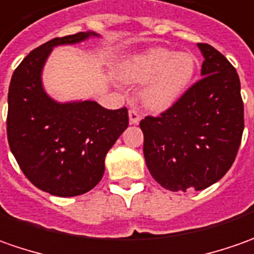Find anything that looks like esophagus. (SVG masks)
<instances>
[{
	"label": "esophagus",
	"mask_w": 254,
	"mask_h": 254,
	"mask_svg": "<svg viewBox=\"0 0 254 254\" xmlns=\"http://www.w3.org/2000/svg\"><path fill=\"white\" fill-rule=\"evenodd\" d=\"M140 118H142L140 114H139L135 108H130V110H129V121H130V124H133V125L139 124V122H140Z\"/></svg>",
	"instance_id": "1"
}]
</instances>
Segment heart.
<instances>
[{
    "label": "heart",
    "instance_id": "heart-1",
    "mask_svg": "<svg viewBox=\"0 0 254 254\" xmlns=\"http://www.w3.org/2000/svg\"><path fill=\"white\" fill-rule=\"evenodd\" d=\"M195 71V59L188 53L176 55L167 49H149L129 59L121 70L127 83L150 81L143 91L147 108L163 111L173 105L186 91Z\"/></svg>",
    "mask_w": 254,
    "mask_h": 254
}]
</instances>
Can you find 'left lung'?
<instances>
[{
	"instance_id": "1",
	"label": "left lung",
	"mask_w": 254,
	"mask_h": 254,
	"mask_svg": "<svg viewBox=\"0 0 254 254\" xmlns=\"http://www.w3.org/2000/svg\"><path fill=\"white\" fill-rule=\"evenodd\" d=\"M201 77L159 117L140 121L146 166L170 191L204 190L236 159L245 127L241 81L235 67L208 43Z\"/></svg>"
}]
</instances>
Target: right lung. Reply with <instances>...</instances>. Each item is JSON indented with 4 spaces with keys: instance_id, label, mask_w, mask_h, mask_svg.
<instances>
[{
    "instance_id": "right-lung-1",
    "label": "right lung",
    "mask_w": 254,
    "mask_h": 254,
    "mask_svg": "<svg viewBox=\"0 0 254 254\" xmlns=\"http://www.w3.org/2000/svg\"><path fill=\"white\" fill-rule=\"evenodd\" d=\"M95 36L78 32L33 49L15 68L8 91L6 136L22 173L35 187L75 197L95 187L105 156L127 127V107L107 110L94 101L57 104L42 88L40 73L52 49Z\"/></svg>"
}]
</instances>
